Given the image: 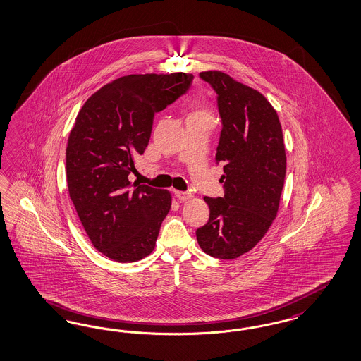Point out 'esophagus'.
<instances>
[{
	"instance_id": "34e87169",
	"label": "esophagus",
	"mask_w": 361,
	"mask_h": 361,
	"mask_svg": "<svg viewBox=\"0 0 361 361\" xmlns=\"http://www.w3.org/2000/svg\"><path fill=\"white\" fill-rule=\"evenodd\" d=\"M174 195H176V197H177L178 200H181V202H187V200H189V199L192 197V195H190L189 192H183V190H174Z\"/></svg>"
}]
</instances>
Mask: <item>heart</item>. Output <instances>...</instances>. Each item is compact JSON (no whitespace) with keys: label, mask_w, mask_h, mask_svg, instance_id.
<instances>
[{"label":"heart","mask_w":361,"mask_h":361,"mask_svg":"<svg viewBox=\"0 0 361 361\" xmlns=\"http://www.w3.org/2000/svg\"><path fill=\"white\" fill-rule=\"evenodd\" d=\"M196 114H202V116H208V113H207L205 110H200V111H197Z\"/></svg>","instance_id":"obj_1"}]
</instances>
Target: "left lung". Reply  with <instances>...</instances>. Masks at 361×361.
I'll use <instances>...</instances> for the list:
<instances>
[{"label":"left lung","instance_id":"8db88e82","mask_svg":"<svg viewBox=\"0 0 361 361\" xmlns=\"http://www.w3.org/2000/svg\"><path fill=\"white\" fill-rule=\"evenodd\" d=\"M217 94L221 131L216 164L223 165V197H204L209 220L197 228L202 251L235 259L258 245L276 216L286 176L282 128L260 92L220 71L200 73Z\"/></svg>","mask_w":361,"mask_h":361}]
</instances>
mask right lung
<instances>
[{
    "mask_svg": "<svg viewBox=\"0 0 361 361\" xmlns=\"http://www.w3.org/2000/svg\"><path fill=\"white\" fill-rule=\"evenodd\" d=\"M192 80L185 73L122 76L92 94L76 116L66 150L68 192L91 243L110 259L137 262L154 250L171 193L131 184L129 174L156 113Z\"/></svg>",
    "mask_w": 361,
    "mask_h": 361,
    "instance_id": "obj_1",
    "label": "right lung"
}]
</instances>
